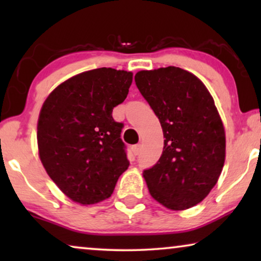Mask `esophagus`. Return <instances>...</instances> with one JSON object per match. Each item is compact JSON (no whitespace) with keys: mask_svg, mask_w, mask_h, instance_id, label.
Wrapping results in <instances>:
<instances>
[{"mask_svg":"<svg viewBox=\"0 0 261 261\" xmlns=\"http://www.w3.org/2000/svg\"><path fill=\"white\" fill-rule=\"evenodd\" d=\"M140 149H141V145L140 144H137V145L132 146V152H133L134 155H139V153H140Z\"/></svg>","mask_w":261,"mask_h":261,"instance_id":"1","label":"esophagus"}]
</instances>
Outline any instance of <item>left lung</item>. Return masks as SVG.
Segmentation results:
<instances>
[{
	"label": "left lung",
	"instance_id": "obj_1",
	"mask_svg": "<svg viewBox=\"0 0 261 261\" xmlns=\"http://www.w3.org/2000/svg\"><path fill=\"white\" fill-rule=\"evenodd\" d=\"M134 80L165 138L158 163L144 171L149 194L171 210L191 208L215 187L226 156L214 99L197 77L176 66L139 71Z\"/></svg>",
	"mask_w": 261,
	"mask_h": 261
}]
</instances>
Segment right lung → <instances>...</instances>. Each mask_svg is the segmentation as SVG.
I'll return each mask as SVG.
<instances>
[{"label": "right lung", "instance_id": "1", "mask_svg": "<svg viewBox=\"0 0 261 261\" xmlns=\"http://www.w3.org/2000/svg\"><path fill=\"white\" fill-rule=\"evenodd\" d=\"M133 73L101 67L80 73L53 90L38 121V147L46 172L81 204L109 198L129 166L121 140L123 123L113 109L126 99Z\"/></svg>", "mask_w": 261, "mask_h": 261}]
</instances>
